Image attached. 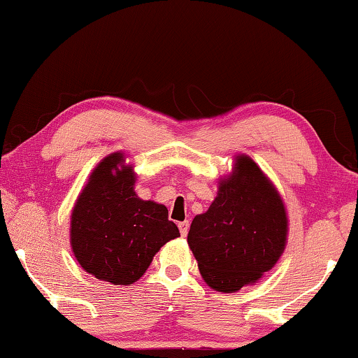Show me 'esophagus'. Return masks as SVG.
<instances>
[{"label": "esophagus", "mask_w": 358, "mask_h": 358, "mask_svg": "<svg viewBox=\"0 0 358 358\" xmlns=\"http://www.w3.org/2000/svg\"><path fill=\"white\" fill-rule=\"evenodd\" d=\"M178 228H180V232H181V236H186L188 234V231H189V221H181V223H178Z\"/></svg>", "instance_id": "obj_1"}]
</instances>
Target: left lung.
<instances>
[{
	"mask_svg": "<svg viewBox=\"0 0 358 358\" xmlns=\"http://www.w3.org/2000/svg\"><path fill=\"white\" fill-rule=\"evenodd\" d=\"M287 237L288 217L279 191L250 156L237 155L207 212L192 220L188 245L207 285L234 293L274 268Z\"/></svg>",
	"mask_w": 358,
	"mask_h": 358,
	"instance_id": "left-lung-1",
	"label": "left lung"
}]
</instances>
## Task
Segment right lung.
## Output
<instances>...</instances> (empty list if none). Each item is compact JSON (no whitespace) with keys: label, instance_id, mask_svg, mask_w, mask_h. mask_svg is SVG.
Here are the masks:
<instances>
[{"label":"right lung","instance_id":"add662e5","mask_svg":"<svg viewBox=\"0 0 358 358\" xmlns=\"http://www.w3.org/2000/svg\"><path fill=\"white\" fill-rule=\"evenodd\" d=\"M126 155L101 159L79 192L70 217V245L81 268L113 285H132L155 255L180 231L162 203L140 199Z\"/></svg>","mask_w":358,"mask_h":358}]
</instances>
